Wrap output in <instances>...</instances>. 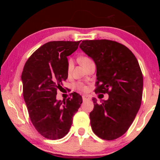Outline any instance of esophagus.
<instances>
[{"label":"esophagus","instance_id":"esophagus-1","mask_svg":"<svg viewBox=\"0 0 160 160\" xmlns=\"http://www.w3.org/2000/svg\"><path fill=\"white\" fill-rule=\"evenodd\" d=\"M90 97H89L88 95H82V99L83 101H89V100H90Z\"/></svg>","mask_w":160,"mask_h":160}]
</instances>
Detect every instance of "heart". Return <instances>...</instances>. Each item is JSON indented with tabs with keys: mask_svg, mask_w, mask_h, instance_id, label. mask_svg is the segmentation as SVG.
Returning <instances> with one entry per match:
<instances>
[{
	"mask_svg": "<svg viewBox=\"0 0 160 160\" xmlns=\"http://www.w3.org/2000/svg\"><path fill=\"white\" fill-rule=\"evenodd\" d=\"M91 61L92 60L90 58H89L88 57H86V56H82V57H81L80 58V62L82 66H84L85 65H86ZM72 67V61L71 59H70L68 61V72H70V70H71ZM78 88L81 90H83V91L87 90V87L83 85L82 84H79V85H78Z\"/></svg>",
	"mask_w": 160,
	"mask_h": 160,
	"instance_id": "1",
	"label": "heart"
}]
</instances>
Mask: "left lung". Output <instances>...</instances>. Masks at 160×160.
<instances>
[{
  "instance_id": "obj_1",
  "label": "left lung",
  "mask_w": 160,
  "mask_h": 160,
  "mask_svg": "<svg viewBox=\"0 0 160 160\" xmlns=\"http://www.w3.org/2000/svg\"><path fill=\"white\" fill-rule=\"evenodd\" d=\"M80 48L96 64L95 92L109 94L101 104L92 99V129L102 139L118 138L128 131L141 104L143 78L138 62L131 50L111 40H85Z\"/></svg>"
}]
</instances>
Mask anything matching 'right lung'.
<instances>
[{
	"instance_id": "right-lung-1",
	"label": "right lung",
	"mask_w": 160,
	"mask_h": 160,
	"mask_svg": "<svg viewBox=\"0 0 160 160\" xmlns=\"http://www.w3.org/2000/svg\"><path fill=\"white\" fill-rule=\"evenodd\" d=\"M80 42H48L35 51L24 66V99L32 124L46 138L57 140L67 135L82 102L76 92L66 100L56 99L57 90L68 78L67 56L77 50Z\"/></svg>"
}]
</instances>
